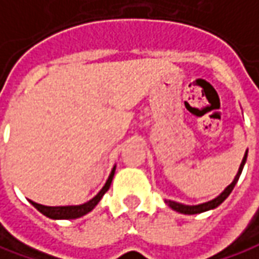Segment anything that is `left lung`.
I'll return each instance as SVG.
<instances>
[{
    "label": "left lung",
    "mask_w": 259,
    "mask_h": 259,
    "mask_svg": "<svg viewBox=\"0 0 259 259\" xmlns=\"http://www.w3.org/2000/svg\"><path fill=\"white\" fill-rule=\"evenodd\" d=\"M246 155L244 156L242 159V162H241V166H239V170H238V174H236L235 179L232 181V183L225 188V191L222 192L219 196H217L215 199H212L209 202H205V203H199V205H183V203H179V202H174V201H165L170 208L176 212H181V213H185V215H195V213H202V212H206V210H210V209H215L217 206H219L222 202L227 199L228 196H229V193L232 192L234 189V186L236 185L238 182V179H239V175L242 172V169H244V165H245L246 162Z\"/></svg>",
    "instance_id": "8db88e82"
}]
</instances>
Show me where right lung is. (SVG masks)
Returning <instances> with one entry per match:
<instances>
[{"mask_svg": "<svg viewBox=\"0 0 259 259\" xmlns=\"http://www.w3.org/2000/svg\"><path fill=\"white\" fill-rule=\"evenodd\" d=\"M114 170H116V166L112 169V172L109 175V179L106 181L104 186H103L100 192L94 196L93 199H90L85 203H81V205H70V206H46V205H40V203H35V202H31V205L34 208L40 210L42 215H46L47 218L51 219H76L83 217L85 213H89L90 210L94 209V206L100 202V199L103 198V195L106 192L109 191L110 188V183L113 181V176H114Z\"/></svg>", "mask_w": 259, "mask_h": 259, "instance_id": "right-lung-1", "label": "right lung"}]
</instances>
